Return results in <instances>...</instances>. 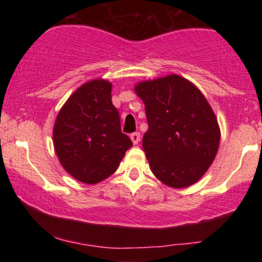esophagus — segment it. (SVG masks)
<instances>
[{"label": "esophagus", "mask_w": 262, "mask_h": 262, "mask_svg": "<svg viewBox=\"0 0 262 262\" xmlns=\"http://www.w3.org/2000/svg\"><path fill=\"white\" fill-rule=\"evenodd\" d=\"M130 139L133 141V144H138L140 141V133H138V132H135V133L130 134Z\"/></svg>", "instance_id": "1"}]
</instances>
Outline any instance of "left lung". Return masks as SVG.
Masks as SVG:
<instances>
[{"label":"left lung","mask_w":262,"mask_h":262,"mask_svg":"<svg viewBox=\"0 0 262 262\" xmlns=\"http://www.w3.org/2000/svg\"><path fill=\"white\" fill-rule=\"evenodd\" d=\"M149 129L143 138L150 169L172 188L202 177L217 156L221 129L212 107L191 81L171 74L138 82Z\"/></svg>","instance_id":"8db88e82"}]
</instances>
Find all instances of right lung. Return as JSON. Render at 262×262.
I'll return each mask as SVG.
<instances>
[{
    "mask_svg": "<svg viewBox=\"0 0 262 262\" xmlns=\"http://www.w3.org/2000/svg\"><path fill=\"white\" fill-rule=\"evenodd\" d=\"M112 83L95 79L75 92L56 116L53 143L60 164L77 181L96 185L118 169L133 145L121 130Z\"/></svg>",
    "mask_w": 262,
    "mask_h": 262,
    "instance_id": "right-lung-1",
    "label": "right lung"
}]
</instances>
